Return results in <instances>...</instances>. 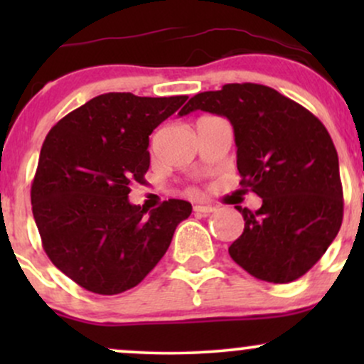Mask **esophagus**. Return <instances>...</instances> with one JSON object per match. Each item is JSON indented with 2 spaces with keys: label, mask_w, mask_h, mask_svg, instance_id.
I'll return each mask as SVG.
<instances>
[{
  "label": "esophagus",
  "mask_w": 364,
  "mask_h": 364,
  "mask_svg": "<svg viewBox=\"0 0 364 364\" xmlns=\"http://www.w3.org/2000/svg\"><path fill=\"white\" fill-rule=\"evenodd\" d=\"M193 210L196 212V214L207 215V214H210V212H214L215 207L214 205H203V203H202V205H195Z\"/></svg>",
  "instance_id": "34e87169"
}]
</instances>
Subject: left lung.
Returning a JSON list of instances; mask_svg holds the SVG:
<instances>
[{
  "label": "left lung",
  "instance_id": "8db88e82",
  "mask_svg": "<svg viewBox=\"0 0 364 364\" xmlns=\"http://www.w3.org/2000/svg\"><path fill=\"white\" fill-rule=\"evenodd\" d=\"M196 109L231 121L240 185L262 198L255 212L236 207L245 229L229 255L260 281H296L327 252L344 214L339 157L327 128L301 104L260 83L196 94L179 116Z\"/></svg>",
  "mask_w": 364,
  "mask_h": 364
}]
</instances>
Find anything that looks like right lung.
Instances as JSON below:
<instances>
[{
	"instance_id": "add662e5",
	"label": "right lung",
	"mask_w": 364,
	"mask_h": 364,
	"mask_svg": "<svg viewBox=\"0 0 364 364\" xmlns=\"http://www.w3.org/2000/svg\"><path fill=\"white\" fill-rule=\"evenodd\" d=\"M188 95H97L49 129L31 188L32 214L54 265L83 289L112 296L145 279L168 252L191 203L169 198L149 212L132 205L145 185L149 135Z\"/></svg>"
}]
</instances>
